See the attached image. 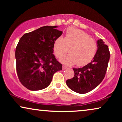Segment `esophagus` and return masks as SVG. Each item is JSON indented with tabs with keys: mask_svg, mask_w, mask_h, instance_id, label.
Listing matches in <instances>:
<instances>
[{
	"mask_svg": "<svg viewBox=\"0 0 122 122\" xmlns=\"http://www.w3.org/2000/svg\"><path fill=\"white\" fill-rule=\"evenodd\" d=\"M67 69V66H66L63 65V66H62V69H63V70H65V69Z\"/></svg>",
	"mask_w": 122,
	"mask_h": 122,
	"instance_id": "34e87169",
	"label": "esophagus"
}]
</instances>
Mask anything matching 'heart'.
<instances>
[{
  "mask_svg": "<svg viewBox=\"0 0 122 122\" xmlns=\"http://www.w3.org/2000/svg\"><path fill=\"white\" fill-rule=\"evenodd\" d=\"M97 49L94 39L75 27L69 28L65 37L57 38L53 45L54 54L59 59L64 58L69 51V55L61 60V62L69 65H86L94 58Z\"/></svg>",
  "mask_w": 122,
  "mask_h": 122,
  "instance_id": "obj_1",
  "label": "heart"
}]
</instances>
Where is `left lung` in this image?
I'll return each instance as SVG.
<instances>
[{
  "instance_id": "1",
  "label": "left lung",
  "mask_w": 122,
  "mask_h": 122,
  "mask_svg": "<svg viewBox=\"0 0 122 122\" xmlns=\"http://www.w3.org/2000/svg\"><path fill=\"white\" fill-rule=\"evenodd\" d=\"M97 50L93 60L82 68H73L75 75L66 81L71 90L79 93L91 91L104 79L110 60L108 47L102 40L97 41Z\"/></svg>"
}]
</instances>
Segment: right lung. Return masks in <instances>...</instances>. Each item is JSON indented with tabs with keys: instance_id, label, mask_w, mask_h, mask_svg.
I'll list each match as a JSON object with an SVG mask.
<instances>
[{
	"instance_id": "obj_1",
	"label": "right lung",
	"mask_w": 122,
	"mask_h": 122,
	"mask_svg": "<svg viewBox=\"0 0 122 122\" xmlns=\"http://www.w3.org/2000/svg\"><path fill=\"white\" fill-rule=\"evenodd\" d=\"M57 26H46L26 33L15 50L16 72L23 86L31 91L47 87L62 64L53 54L54 41L62 34Z\"/></svg>"
}]
</instances>
